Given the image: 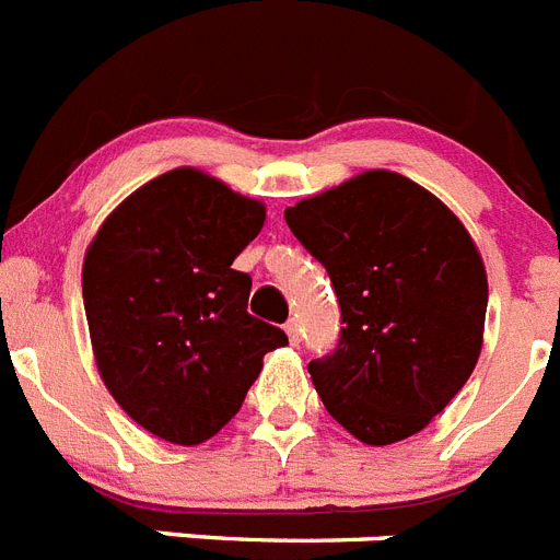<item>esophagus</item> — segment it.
<instances>
[{
    "mask_svg": "<svg viewBox=\"0 0 560 560\" xmlns=\"http://www.w3.org/2000/svg\"><path fill=\"white\" fill-rule=\"evenodd\" d=\"M285 334H289V342H291V346H300V326H298V319H289V323H285Z\"/></svg>",
    "mask_w": 560,
    "mask_h": 560,
    "instance_id": "1",
    "label": "esophagus"
}]
</instances>
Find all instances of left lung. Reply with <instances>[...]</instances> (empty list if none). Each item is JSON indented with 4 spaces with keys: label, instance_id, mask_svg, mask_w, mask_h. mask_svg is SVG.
Wrapping results in <instances>:
<instances>
[{
    "label": "left lung",
    "instance_id": "8db88e82",
    "mask_svg": "<svg viewBox=\"0 0 560 560\" xmlns=\"http://www.w3.org/2000/svg\"><path fill=\"white\" fill-rule=\"evenodd\" d=\"M285 223L342 312L337 348L308 362L328 413L374 447L428 428L481 353L487 275L465 223L388 170L300 200Z\"/></svg>",
    "mask_w": 560,
    "mask_h": 560
}]
</instances>
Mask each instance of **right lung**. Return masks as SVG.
<instances>
[{"instance_id": "right-lung-1", "label": "right lung", "mask_w": 560, "mask_h": 560, "mask_svg": "<svg viewBox=\"0 0 560 560\" xmlns=\"http://www.w3.org/2000/svg\"><path fill=\"white\" fill-rule=\"evenodd\" d=\"M266 207L180 166L113 209L84 255L81 294L104 385L124 413L172 444L212 439L241 410L262 357L289 337L246 312L234 257Z\"/></svg>"}]
</instances>
